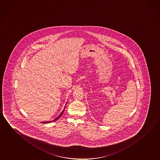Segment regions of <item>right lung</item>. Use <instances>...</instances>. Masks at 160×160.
I'll return each mask as SVG.
<instances>
[{
	"instance_id": "obj_1",
	"label": "right lung",
	"mask_w": 160,
	"mask_h": 160,
	"mask_svg": "<svg viewBox=\"0 0 160 160\" xmlns=\"http://www.w3.org/2000/svg\"><path fill=\"white\" fill-rule=\"evenodd\" d=\"M66 105H67V103H66ZM66 105H65V108H64V110H62V113H60V114L59 115V116H58L57 118H55V119H54V120L52 121H55L57 120H58V119H59V118H60V116H62V113H63V112H64V110H65V107H66ZM49 122H50V121H47V122H42V123H49Z\"/></svg>"
}]
</instances>
